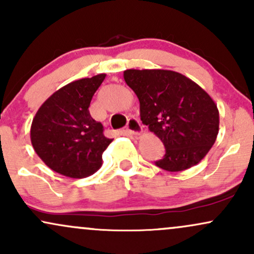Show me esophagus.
<instances>
[{
  "instance_id": "1",
  "label": "esophagus",
  "mask_w": 254,
  "mask_h": 254,
  "mask_svg": "<svg viewBox=\"0 0 254 254\" xmlns=\"http://www.w3.org/2000/svg\"><path fill=\"white\" fill-rule=\"evenodd\" d=\"M127 131L129 133H131V135H141V133L143 132V127H142V125L138 122V119L130 118L127 124Z\"/></svg>"
}]
</instances>
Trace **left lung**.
Instances as JSON below:
<instances>
[{"label": "left lung", "instance_id": "left-lung-1", "mask_svg": "<svg viewBox=\"0 0 254 254\" xmlns=\"http://www.w3.org/2000/svg\"><path fill=\"white\" fill-rule=\"evenodd\" d=\"M124 80L139 100L142 123L159 137L166 154L157 167L180 172L202 161L216 141L217 105L196 82L162 69H127Z\"/></svg>", "mask_w": 254, "mask_h": 254}]
</instances>
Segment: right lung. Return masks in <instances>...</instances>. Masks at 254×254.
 <instances>
[{"instance_id": "add662e5", "label": "right lung", "mask_w": 254, "mask_h": 254, "mask_svg": "<svg viewBox=\"0 0 254 254\" xmlns=\"http://www.w3.org/2000/svg\"><path fill=\"white\" fill-rule=\"evenodd\" d=\"M106 74L81 78L55 92L34 116L31 142L37 155L62 176L86 178L103 164V153L113 141L104 136L100 122L89 113L93 95Z\"/></svg>"}]
</instances>
